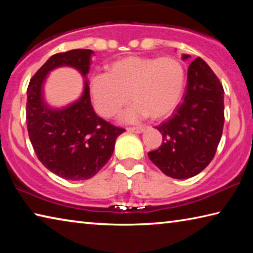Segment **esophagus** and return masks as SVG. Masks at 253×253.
<instances>
[{"instance_id": "1", "label": "esophagus", "mask_w": 253, "mask_h": 253, "mask_svg": "<svg viewBox=\"0 0 253 253\" xmlns=\"http://www.w3.org/2000/svg\"><path fill=\"white\" fill-rule=\"evenodd\" d=\"M144 129H145V128L144 127H140V126H138V127H128L127 128L128 131L136 132V134H140V132L144 131Z\"/></svg>"}]
</instances>
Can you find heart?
<instances>
[{"instance_id":"b5f03b06","label":"heart","mask_w":253,"mask_h":253,"mask_svg":"<svg viewBox=\"0 0 253 253\" xmlns=\"http://www.w3.org/2000/svg\"><path fill=\"white\" fill-rule=\"evenodd\" d=\"M185 71L174 57L129 55L111 62L106 74L92 77L90 91L98 114L111 118L129 99L134 101L123 119L136 122L148 116L160 121L169 116L183 96Z\"/></svg>"}]
</instances>
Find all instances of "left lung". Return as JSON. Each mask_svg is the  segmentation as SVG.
I'll return each instance as SVG.
<instances>
[{"label":"left lung","instance_id":"1","mask_svg":"<svg viewBox=\"0 0 253 253\" xmlns=\"http://www.w3.org/2000/svg\"><path fill=\"white\" fill-rule=\"evenodd\" d=\"M190 55L184 54L183 59ZM224 90L207 62L192 61L183 101L156 128L163 143L148 157L163 173L188 178L207 168L215 155L224 125Z\"/></svg>","mask_w":253,"mask_h":253}]
</instances>
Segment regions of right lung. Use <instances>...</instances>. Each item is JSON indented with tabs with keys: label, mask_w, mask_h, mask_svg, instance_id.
<instances>
[{
	"label": "right lung",
	"mask_w": 253,
	"mask_h": 253,
	"mask_svg": "<svg viewBox=\"0 0 253 253\" xmlns=\"http://www.w3.org/2000/svg\"><path fill=\"white\" fill-rule=\"evenodd\" d=\"M92 53L75 49L53 54L32 77L27 90V125L34 152L46 169L70 181L88 179L99 172L113 155L117 137L125 131L95 113L88 81L80 99L66 108L44 104L42 84L48 72L69 66L85 77Z\"/></svg>",
	"instance_id": "obj_1"
}]
</instances>
